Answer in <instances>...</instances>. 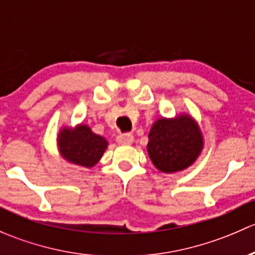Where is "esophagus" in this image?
Wrapping results in <instances>:
<instances>
[{
  "label": "esophagus",
  "instance_id": "1",
  "mask_svg": "<svg viewBox=\"0 0 255 255\" xmlns=\"http://www.w3.org/2000/svg\"><path fill=\"white\" fill-rule=\"evenodd\" d=\"M117 142L120 145H131L133 142V136L131 133H120L117 137Z\"/></svg>",
  "mask_w": 255,
  "mask_h": 255
}]
</instances>
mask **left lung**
Here are the masks:
<instances>
[{"label":"left lung","mask_w":255,"mask_h":255,"mask_svg":"<svg viewBox=\"0 0 255 255\" xmlns=\"http://www.w3.org/2000/svg\"><path fill=\"white\" fill-rule=\"evenodd\" d=\"M201 148L200 130L188 115L174 120H157L148 133L149 158L162 172L172 173L189 167L198 158Z\"/></svg>","instance_id":"left-lung-1"}]
</instances>
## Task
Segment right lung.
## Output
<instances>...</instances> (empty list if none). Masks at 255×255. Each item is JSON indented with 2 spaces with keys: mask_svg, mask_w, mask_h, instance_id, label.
Listing matches in <instances>:
<instances>
[{
  "mask_svg": "<svg viewBox=\"0 0 255 255\" xmlns=\"http://www.w3.org/2000/svg\"><path fill=\"white\" fill-rule=\"evenodd\" d=\"M108 142L102 136L96 135L86 125L76 130L62 128L59 135L60 152L71 163L82 167H93L101 159Z\"/></svg>",
  "mask_w": 255,
  "mask_h": 255,
  "instance_id": "1",
  "label": "right lung"
}]
</instances>
